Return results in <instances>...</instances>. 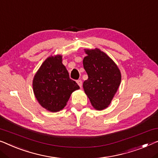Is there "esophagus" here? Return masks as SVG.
<instances>
[{
	"instance_id": "1",
	"label": "esophagus",
	"mask_w": 158,
	"mask_h": 158,
	"mask_svg": "<svg viewBox=\"0 0 158 158\" xmlns=\"http://www.w3.org/2000/svg\"><path fill=\"white\" fill-rule=\"evenodd\" d=\"M77 83L79 86L80 88H81V86H82V81H81V80H77Z\"/></svg>"
}]
</instances>
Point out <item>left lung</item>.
Returning <instances> with one entry per match:
<instances>
[{"mask_svg": "<svg viewBox=\"0 0 158 158\" xmlns=\"http://www.w3.org/2000/svg\"><path fill=\"white\" fill-rule=\"evenodd\" d=\"M83 60L88 79L84 81V92L96 110L109 106L121 84V74L111 58L101 49H84Z\"/></svg>", "mask_w": 158, "mask_h": 158, "instance_id": "1", "label": "left lung"}]
</instances>
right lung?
I'll use <instances>...</instances> for the list:
<instances>
[{
    "instance_id": "1",
    "label": "right lung",
    "mask_w": 158,
    "mask_h": 158,
    "mask_svg": "<svg viewBox=\"0 0 158 158\" xmlns=\"http://www.w3.org/2000/svg\"><path fill=\"white\" fill-rule=\"evenodd\" d=\"M35 98L44 109L51 112L62 110L73 91L79 89L62 64V56H49L42 63L32 81Z\"/></svg>"
}]
</instances>
